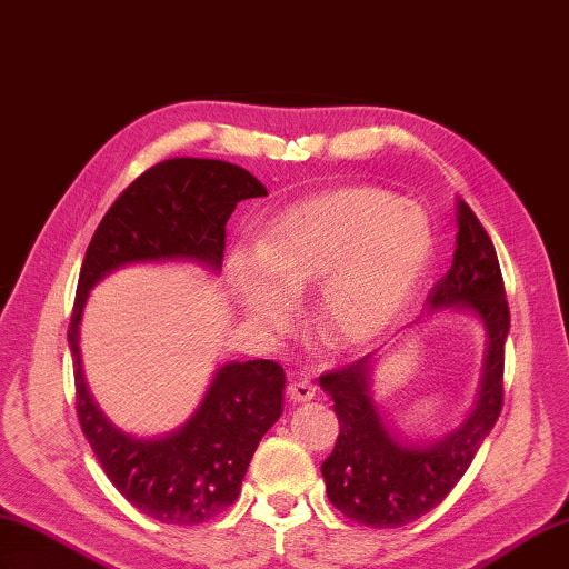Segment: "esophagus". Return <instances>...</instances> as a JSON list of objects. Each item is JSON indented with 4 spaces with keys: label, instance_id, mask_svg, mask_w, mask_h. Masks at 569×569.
<instances>
[{
    "label": "esophagus",
    "instance_id": "1",
    "mask_svg": "<svg viewBox=\"0 0 569 569\" xmlns=\"http://www.w3.org/2000/svg\"><path fill=\"white\" fill-rule=\"evenodd\" d=\"M287 397H289V401H295V403H299V401H309V399L317 397V387H313V385H311V382H307V380L292 382V385L287 387Z\"/></svg>",
    "mask_w": 569,
    "mask_h": 569
}]
</instances>
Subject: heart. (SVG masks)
Listing matches in <instances>:
<instances>
[{
	"mask_svg": "<svg viewBox=\"0 0 569 569\" xmlns=\"http://www.w3.org/2000/svg\"><path fill=\"white\" fill-rule=\"evenodd\" d=\"M426 213L385 189L352 187L289 207L258 241L233 252L229 280L252 321L274 326L284 298L321 280L313 319L331 343H360L397 317L428 268Z\"/></svg>",
	"mask_w": 569,
	"mask_h": 569,
	"instance_id": "heart-1",
	"label": "heart"
}]
</instances>
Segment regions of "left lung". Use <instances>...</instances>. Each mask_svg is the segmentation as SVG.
Here are the masks:
<instances>
[{"mask_svg": "<svg viewBox=\"0 0 569 569\" xmlns=\"http://www.w3.org/2000/svg\"><path fill=\"white\" fill-rule=\"evenodd\" d=\"M426 301L436 309L472 311L489 333L477 407L456 433L419 446L391 431L370 397V356L319 377L340 423L336 448L321 465L326 495L362 526H407L436 509L467 472L503 407V350L511 323L507 289L495 243L465 201L458 204L456 258Z\"/></svg>", "mask_w": 569, "mask_h": 569, "instance_id": "left-lung-1", "label": "left lung"}]
</instances>
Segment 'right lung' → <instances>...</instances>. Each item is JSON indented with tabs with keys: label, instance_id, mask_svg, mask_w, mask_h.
<instances>
[{
	"label": "right lung",
	"instance_id": "obj_1",
	"mask_svg": "<svg viewBox=\"0 0 569 569\" xmlns=\"http://www.w3.org/2000/svg\"><path fill=\"white\" fill-rule=\"evenodd\" d=\"M264 194L268 189L231 162H158L117 197L84 252L68 326L74 409L111 485L160 523L197 526L231 507L260 438L280 419L287 377L272 360L229 362L180 431L158 440L126 436L104 419L84 385L80 319L87 292L126 262L199 260L219 270L236 204Z\"/></svg>",
	"mask_w": 569,
	"mask_h": 569
}]
</instances>
